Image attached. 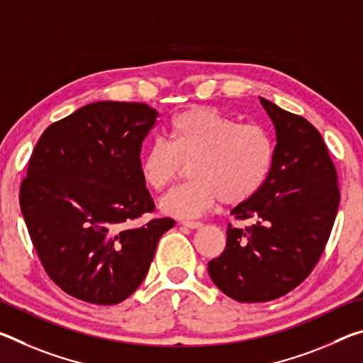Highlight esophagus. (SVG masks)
<instances>
[{
    "label": "esophagus",
    "mask_w": 363,
    "mask_h": 363,
    "mask_svg": "<svg viewBox=\"0 0 363 363\" xmlns=\"http://www.w3.org/2000/svg\"><path fill=\"white\" fill-rule=\"evenodd\" d=\"M184 227H187V229H199L203 224L200 223V220H182L181 223Z\"/></svg>",
    "instance_id": "obj_1"
}]
</instances>
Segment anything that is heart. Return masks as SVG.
<instances>
[{
	"label": "heart",
	"mask_w": 363,
	"mask_h": 363,
	"mask_svg": "<svg viewBox=\"0 0 363 363\" xmlns=\"http://www.w3.org/2000/svg\"><path fill=\"white\" fill-rule=\"evenodd\" d=\"M272 158V139L262 126L196 107L174 116L167 143L147 147L139 173L147 187L162 192L187 167L192 179L164 195L160 208L171 216H196L218 200L238 205L251 199L266 181Z\"/></svg>",
	"instance_id": "b5f03b06"
}]
</instances>
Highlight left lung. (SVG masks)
I'll use <instances>...</instances> for the list:
<instances>
[{
    "mask_svg": "<svg viewBox=\"0 0 363 363\" xmlns=\"http://www.w3.org/2000/svg\"><path fill=\"white\" fill-rule=\"evenodd\" d=\"M259 101L277 136L272 164L262 187L230 211L255 224H229L225 250L208 262L214 285L238 303H266L303 284L340 206L336 168L320 133L304 116Z\"/></svg>",
    "mask_w": 363,
    "mask_h": 363,
    "instance_id": "obj_1",
    "label": "left lung"
}]
</instances>
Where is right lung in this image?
Segmentation results:
<instances>
[{"instance_id": "add662e5", "label": "right lung", "mask_w": 363, "mask_h": 363, "mask_svg": "<svg viewBox=\"0 0 363 363\" xmlns=\"http://www.w3.org/2000/svg\"><path fill=\"white\" fill-rule=\"evenodd\" d=\"M157 110L94 102L41 134L21 184V210L40 261L60 290L91 304H118L138 290L158 240L176 223L155 211L139 173Z\"/></svg>"}]
</instances>
